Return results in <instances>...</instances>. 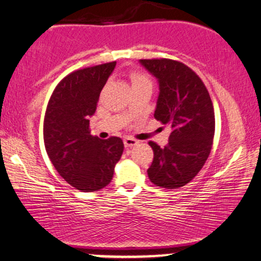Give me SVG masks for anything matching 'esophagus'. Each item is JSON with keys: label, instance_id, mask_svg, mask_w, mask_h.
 <instances>
[{"label": "esophagus", "instance_id": "34e87169", "mask_svg": "<svg viewBox=\"0 0 261 261\" xmlns=\"http://www.w3.org/2000/svg\"><path fill=\"white\" fill-rule=\"evenodd\" d=\"M137 143H139V141L133 139V137H125L124 139V146L126 147V148H130V147L136 146Z\"/></svg>", "mask_w": 261, "mask_h": 261}]
</instances>
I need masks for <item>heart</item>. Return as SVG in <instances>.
<instances>
[{"label": "heart", "mask_w": 261, "mask_h": 261, "mask_svg": "<svg viewBox=\"0 0 261 261\" xmlns=\"http://www.w3.org/2000/svg\"><path fill=\"white\" fill-rule=\"evenodd\" d=\"M131 79H133V85L142 84V83H150L148 77H147L146 75H143V74H134Z\"/></svg>", "instance_id": "heart-1"}]
</instances>
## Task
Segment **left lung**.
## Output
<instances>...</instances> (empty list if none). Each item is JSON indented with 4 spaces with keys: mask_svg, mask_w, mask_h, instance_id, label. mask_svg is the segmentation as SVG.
<instances>
[{
    "mask_svg": "<svg viewBox=\"0 0 261 261\" xmlns=\"http://www.w3.org/2000/svg\"><path fill=\"white\" fill-rule=\"evenodd\" d=\"M159 85L154 118L171 127L169 142L154 152L147 170L149 180L163 188L185 186L208 159L215 133L214 107L208 90L192 69L171 59H140Z\"/></svg>",
    "mask_w": 261,
    "mask_h": 261,
    "instance_id": "1",
    "label": "left lung"
}]
</instances>
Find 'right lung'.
Listing matches in <instances>:
<instances>
[{
    "label": "right lung",
    "instance_id": "add662e5",
    "mask_svg": "<svg viewBox=\"0 0 261 261\" xmlns=\"http://www.w3.org/2000/svg\"><path fill=\"white\" fill-rule=\"evenodd\" d=\"M117 62L76 70L53 91L43 119L46 152L58 174L81 192L102 190L112 181L124 143L90 134L99 93Z\"/></svg>",
    "mask_w": 261,
    "mask_h": 261
}]
</instances>
